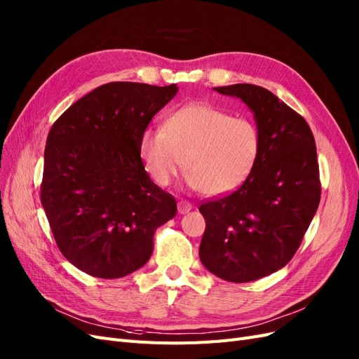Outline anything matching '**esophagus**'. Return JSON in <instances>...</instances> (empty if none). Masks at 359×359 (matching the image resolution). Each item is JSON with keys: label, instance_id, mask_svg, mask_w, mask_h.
Here are the masks:
<instances>
[{"label": "esophagus", "instance_id": "1", "mask_svg": "<svg viewBox=\"0 0 359 359\" xmlns=\"http://www.w3.org/2000/svg\"><path fill=\"white\" fill-rule=\"evenodd\" d=\"M191 208H193V205L187 201H180L178 202V212L180 214H187V212H190Z\"/></svg>", "mask_w": 359, "mask_h": 359}]
</instances>
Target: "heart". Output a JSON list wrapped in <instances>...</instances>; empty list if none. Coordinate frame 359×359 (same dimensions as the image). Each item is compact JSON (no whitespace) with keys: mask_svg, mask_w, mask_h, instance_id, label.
<instances>
[{"mask_svg":"<svg viewBox=\"0 0 359 359\" xmlns=\"http://www.w3.org/2000/svg\"><path fill=\"white\" fill-rule=\"evenodd\" d=\"M262 149L259 127L210 104L194 103L173 112L163 130L147 128L139 156L149 178L166 187L182 169L189 187L223 196L243 186Z\"/></svg>","mask_w":359,"mask_h":359,"instance_id":"1","label":"heart"}]
</instances>
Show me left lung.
Here are the masks:
<instances>
[{"instance_id": "1", "label": "left lung", "mask_w": 359, "mask_h": 359, "mask_svg": "<svg viewBox=\"0 0 359 359\" xmlns=\"http://www.w3.org/2000/svg\"><path fill=\"white\" fill-rule=\"evenodd\" d=\"M214 90L248 106L262 149L241 187L199 206V257L214 276L247 283L287 265L301 245L320 201L316 144L306 119L262 86Z\"/></svg>"}]
</instances>
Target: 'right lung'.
<instances>
[{
  "label": "right lung",
  "mask_w": 359,
  "mask_h": 359,
  "mask_svg": "<svg viewBox=\"0 0 359 359\" xmlns=\"http://www.w3.org/2000/svg\"><path fill=\"white\" fill-rule=\"evenodd\" d=\"M177 93V83H104L53 123L40 199L60 252L83 273H135L153 255L157 227L175 217V198L151 181L139 139Z\"/></svg>",
  "instance_id": "obj_1"
}]
</instances>
